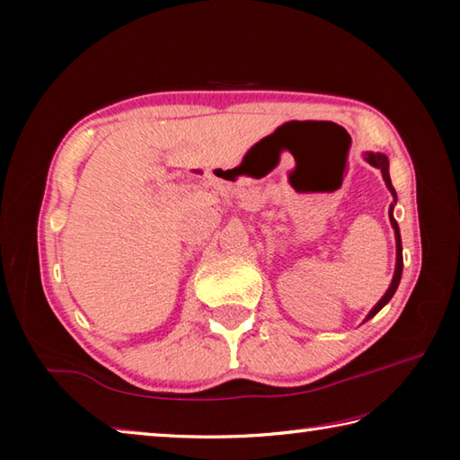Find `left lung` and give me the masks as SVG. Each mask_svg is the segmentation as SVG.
<instances>
[{
  "label": "left lung",
  "instance_id": "8db88e82",
  "mask_svg": "<svg viewBox=\"0 0 460 460\" xmlns=\"http://www.w3.org/2000/svg\"><path fill=\"white\" fill-rule=\"evenodd\" d=\"M367 162H369L371 166H376V168H379V170H381V174H384V181H385V184H387V189L392 190L394 199H395V190H394V186H392V178H389V162H387V155L369 152V154H367ZM392 207H394V205H392ZM389 221H392V225H394V231H395V245H398V263H395V274H394V279H392V286L387 288V292H385L384 298H381V300L377 302V305H376V308L371 310L369 316H367V321H369L371 316H376V314L379 313V310L384 308L389 300H392V296L395 294V290H398L400 279H402V268H403V258H402V237H400V227H398V223H395L394 215H392V208H389Z\"/></svg>",
  "mask_w": 460,
  "mask_h": 460
}]
</instances>
